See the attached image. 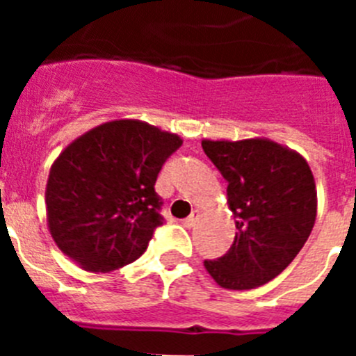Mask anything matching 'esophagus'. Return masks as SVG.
I'll list each match as a JSON object with an SVG mask.
<instances>
[{
    "instance_id": "esophagus-1",
    "label": "esophagus",
    "mask_w": 356,
    "mask_h": 356,
    "mask_svg": "<svg viewBox=\"0 0 356 356\" xmlns=\"http://www.w3.org/2000/svg\"><path fill=\"white\" fill-rule=\"evenodd\" d=\"M197 219H200V212H197V210H193V213H191L187 219H184V226L185 228H193V226L196 225Z\"/></svg>"
}]
</instances>
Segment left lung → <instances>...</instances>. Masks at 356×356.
Segmentation results:
<instances>
[{
	"label": "left lung",
	"instance_id": "obj_1",
	"mask_svg": "<svg viewBox=\"0 0 356 356\" xmlns=\"http://www.w3.org/2000/svg\"><path fill=\"white\" fill-rule=\"evenodd\" d=\"M201 146L228 181V209L237 226L228 253L205 260V269L222 289L260 287L296 259L312 232V171L298 151L264 137L203 139Z\"/></svg>",
	"mask_w": 356,
	"mask_h": 356
}]
</instances>
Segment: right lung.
Listing matches in <instances>:
<instances>
[{"label": "right lung", "instance_id": "right-lung-1", "mask_svg": "<svg viewBox=\"0 0 356 356\" xmlns=\"http://www.w3.org/2000/svg\"><path fill=\"white\" fill-rule=\"evenodd\" d=\"M181 137L139 119H115L72 140L49 169L53 241L90 273H110L146 251L162 225L155 181Z\"/></svg>", "mask_w": 356, "mask_h": 356}]
</instances>
